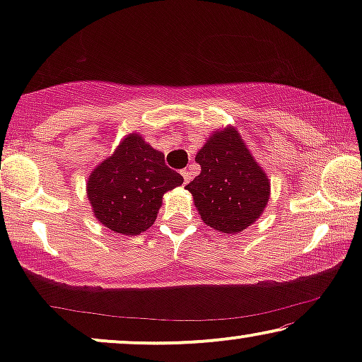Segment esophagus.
I'll use <instances>...</instances> for the list:
<instances>
[{
	"label": "esophagus",
	"instance_id": "esophagus-1",
	"mask_svg": "<svg viewBox=\"0 0 362 362\" xmlns=\"http://www.w3.org/2000/svg\"><path fill=\"white\" fill-rule=\"evenodd\" d=\"M181 175H182V180H185V182L187 185V182L191 181V171L189 170H182Z\"/></svg>",
	"mask_w": 362,
	"mask_h": 362
}]
</instances>
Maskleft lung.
Here are the masks:
<instances>
[{
  "mask_svg": "<svg viewBox=\"0 0 362 362\" xmlns=\"http://www.w3.org/2000/svg\"><path fill=\"white\" fill-rule=\"evenodd\" d=\"M196 161L201 175L186 189L207 226L234 234L259 219L269 201L270 182L235 128L211 135Z\"/></svg>",
  "mask_w": 362,
  "mask_h": 362,
  "instance_id": "left-lung-1",
  "label": "left lung"
}]
</instances>
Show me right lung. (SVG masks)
<instances>
[{"instance_id": "obj_1", "label": "right lung", "mask_w": 362, "mask_h": 362, "mask_svg": "<svg viewBox=\"0 0 362 362\" xmlns=\"http://www.w3.org/2000/svg\"><path fill=\"white\" fill-rule=\"evenodd\" d=\"M182 185V176L166 166L165 155L136 133L88 176L87 192L95 217L113 232L136 235L150 229L163 194Z\"/></svg>"}]
</instances>
